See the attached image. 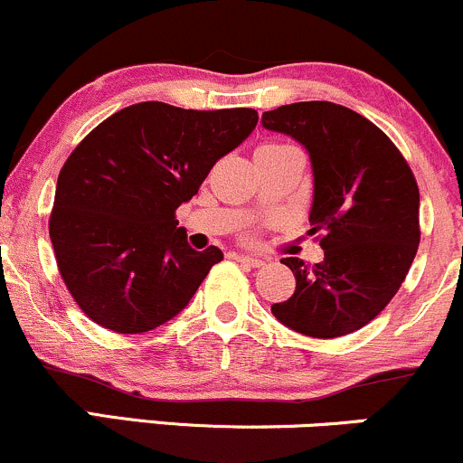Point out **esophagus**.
<instances>
[{"label": "esophagus", "instance_id": "1", "mask_svg": "<svg viewBox=\"0 0 463 463\" xmlns=\"http://www.w3.org/2000/svg\"><path fill=\"white\" fill-rule=\"evenodd\" d=\"M233 260H238L241 264H247L251 269H260L264 267V260L262 258H251V256H233Z\"/></svg>", "mask_w": 463, "mask_h": 463}]
</instances>
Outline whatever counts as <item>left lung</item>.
I'll list each match as a JSON object with an SVG mask.
<instances>
[{
    "label": "left lung",
    "mask_w": 463,
    "mask_h": 463,
    "mask_svg": "<svg viewBox=\"0 0 463 463\" xmlns=\"http://www.w3.org/2000/svg\"><path fill=\"white\" fill-rule=\"evenodd\" d=\"M262 127L308 150L313 232L324 260L282 262L295 293L271 313L315 339L350 335L381 313L407 278L420 245V190L407 159L376 124L335 102H293L262 113Z\"/></svg>",
    "instance_id": "obj_1"
}]
</instances>
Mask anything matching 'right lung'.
I'll return each instance as SVG.
<instances>
[{"label":"right lung","mask_w":463,"mask_h":463,"mask_svg":"<svg viewBox=\"0 0 463 463\" xmlns=\"http://www.w3.org/2000/svg\"><path fill=\"white\" fill-rule=\"evenodd\" d=\"M256 124L258 111L245 107L137 102L78 144L56 181L50 241L67 290L91 321L139 335L188 306L222 251H194L175 212Z\"/></svg>","instance_id":"obj_1"}]
</instances>
